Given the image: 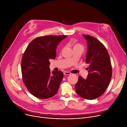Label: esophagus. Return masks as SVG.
Masks as SVG:
<instances>
[{
    "label": "esophagus",
    "mask_w": 127,
    "mask_h": 127,
    "mask_svg": "<svg viewBox=\"0 0 127 127\" xmlns=\"http://www.w3.org/2000/svg\"><path fill=\"white\" fill-rule=\"evenodd\" d=\"M64 74L65 75H71V73L69 72H65L64 73Z\"/></svg>",
    "instance_id": "34e87169"
}]
</instances>
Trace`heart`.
<instances>
[{"label": "heart", "mask_w": 127, "mask_h": 127, "mask_svg": "<svg viewBox=\"0 0 127 127\" xmlns=\"http://www.w3.org/2000/svg\"><path fill=\"white\" fill-rule=\"evenodd\" d=\"M77 46H82V45H81V44H79V43H75V44H74V47H77Z\"/></svg>", "instance_id": "1"}]
</instances>
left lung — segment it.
Instances as JSON below:
<instances>
[{"label":"left lung","instance_id":"left-lung-1","mask_svg":"<svg viewBox=\"0 0 127 127\" xmlns=\"http://www.w3.org/2000/svg\"><path fill=\"white\" fill-rule=\"evenodd\" d=\"M88 43L85 62L89 64L86 79L78 77L75 88L84 99L99 97L106 91L112 76V66L108 52L101 42L95 37L83 34Z\"/></svg>","mask_w":127,"mask_h":127}]
</instances>
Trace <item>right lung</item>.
I'll list each match as a JSON object with an SVG mask.
<instances>
[{
    "instance_id": "right-lung-1",
    "label": "right lung",
    "mask_w": 127,
    "mask_h": 127,
    "mask_svg": "<svg viewBox=\"0 0 127 127\" xmlns=\"http://www.w3.org/2000/svg\"><path fill=\"white\" fill-rule=\"evenodd\" d=\"M67 35L37 37L26 48L21 60L23 82L28 90L40 99H48L57 93L63 78L62 71L51 73L50 59L56 58L58 44Z\"/></svg>"
}]
</instances>
